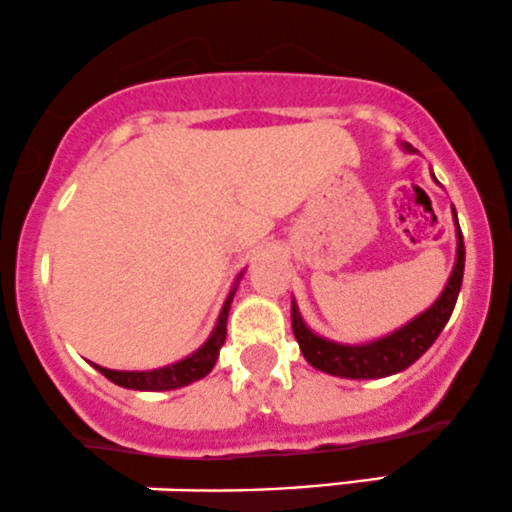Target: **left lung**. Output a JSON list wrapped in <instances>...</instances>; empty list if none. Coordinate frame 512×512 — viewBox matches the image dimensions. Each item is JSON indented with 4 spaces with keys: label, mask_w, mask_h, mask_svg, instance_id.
<instances>
[{
    "label": "left lung",
    "mask_w": 512,
    "mask_h": 512,
    "mask_svg": "<svg viewBox=\"0 0 512 512\" xmlns=\"http://www.w3.org/2000/svg\"><path fill=\"white\" fill-rule=\"evenodd\" d=\"M401 148L406 153H418L408 143H401ZM432 179H435V174H432ZM454 226H457V262H454V269L449 274V282L442 289L440 299L432 303L428 311L415 316L411 323L393 330L386 338L359 342V345H342V342L325 340L303 323L296 301L291 303V328H294L306 362L320 369V372L342 376V379H384V376L403 372V369L411 367L415 359L423 357L447 325L454 311V303H457L459 289H462L464 238L457 223V213H454Z\"/></svg>",
    "instance_id": "obj_1"
}]
</instances>
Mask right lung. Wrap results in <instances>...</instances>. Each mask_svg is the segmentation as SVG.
Instances as JSON below:
<instances>
[{"mask_svg":"<svg viewBox=\"0 0 512 512\" xmlns=\"http://www.w3.org/2000/svg\"><path fill=\"white\" fill-rule=\"evenodd\" d=\"M243 277V274H240ZM238 277V279H240ZM238 286V282H235ZM235 286L230 289L226 303H223L221 313H218L216 325H213L209 340L199 347V350L192 352L189 357L179 359V362L167 364V367L160 369H150V372H116V369H106L94 364V369L106 376L114 384L123 386V389H133V391H172V389H182V386L192 384V381L204 379L206 374L211 372L213 364H216L218 352H221L223 342H226V323H228V311L230 303H233L235 296Z\"/></svg>","mask_w":512,"mask_h":512,"instance_id":"add662e5","label":"right lung"}]
</instances>
